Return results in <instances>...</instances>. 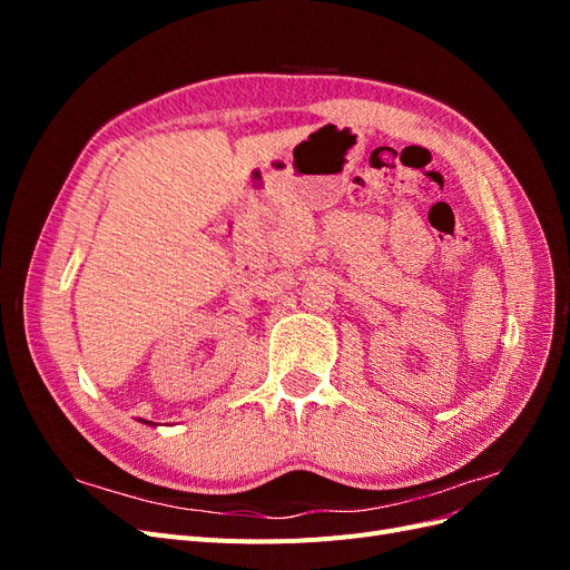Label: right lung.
Returning <instances> with one entry per match:
<instances>
[{"instance_id":"add662e5","label":"right lung","mask_w":570,"mask_h":570,"mask_svg":"<svg viewBox=\"0 0 570 570\" xmlns=\"http://www.w3.org/2000/svg\"><path fill=\"white\" fill-rule=\"evenodd\" d=\"M140 423H145V425H149V428H157V425H161V423H154V421H147V419H137Z\"/></svg>"}]
</instances>
